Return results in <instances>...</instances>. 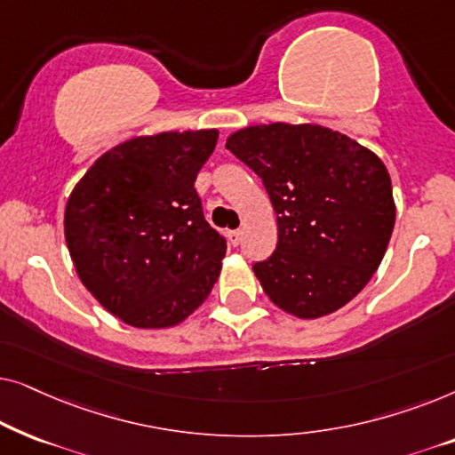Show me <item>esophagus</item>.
I'll list each match as a JSON object with an SVG mask.
<instances>
[{
    "label": "esophagus",
    "instance_id": "34e87169",
    "mask_svg": "<svg viewBox=\"0 0 455 455\" xmlns=\"http://www.w3.org/2000/svg\"><path fill=\"white\" fill-rule=\"evenodd\" d=\"M228 240H229V244H232V246H238L240 240H242L240 229H232V232H228Z\"/></svg>",
    "mask_w": 455,
    "mask_h": 455
}]
</instances>
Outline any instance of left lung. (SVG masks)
Wrapping results in <instances>:
<instances>
[{
  "label": "left lung",
  "instance_id": "8db88e82",
  "mask_svg": "<svg viewBox=\"0 0 455 455\" xmlns=\"http://www.w3.org/2000/svg\"><path fill=\"white\" fill-rule=\"evenodd\" d=\"M226 147L263 180L277 246L252 265L265 294L300 319L352 300L381 265L395 223L383 161L350 136L315 124H269Z\"/></svg>",
  "mask_w": 455,
  "mask_h": 455
}]
</instances>
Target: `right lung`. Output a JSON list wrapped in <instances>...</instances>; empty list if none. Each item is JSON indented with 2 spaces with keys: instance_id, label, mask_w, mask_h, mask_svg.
Masks as SVG:
<instances>
[{
  "instance_id": "obj_1",
  "label": "right lung",
  "mask_w": 455,
  "mask_h": 455,
  "mask_svg": "<svg viewBox=\"0 0 455 455\" xmlns=\"http://www.w3.org/2000/svg\"><path fill=\"white\" fill-rule=\"evenodd\" d=\"M217 136L130 139L101 155L68 198L66 244L80 282L128 325H178L220 277L226 238L204 220L195 188Z\"/></svg>"
}]
</instances>
